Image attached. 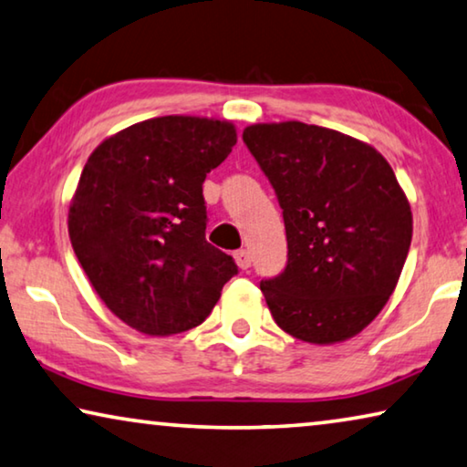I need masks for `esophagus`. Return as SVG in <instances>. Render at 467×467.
I'll return each instance as SVG.
<instances>
[{"instance_id":"34e87169","label":"esophagus","mask_w":467,"mask_h":467,"mask_svg":"<svg viewBox=\"0 0 467 467\" xmlns=\"http://www.w3.org/2000/svg\"><path fill=\"white\" fill-rule=\"evenodd\" d=\"M234 262L241 270H247L252 266V254H249L247 249H239V252H234Z\"/></svg>"}]
</instances>
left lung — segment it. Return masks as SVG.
<instances>
[{
	"instance_id": "8db88e82",
	"label": "left lung",
	"mask_w": 467,
	"mask_h": 467,
	"mask_svg": "<svg viewBox=\"0 0 467 467\" xmlns=\"http://www.w3.org/2000/svg\"><path fill=\"white\" fill-rule=\"evenodd\" d=\"M278 197L289 260L260 283L285 333L329 346L358 336L394 294L413 213L394 170L371 144L302 121L243 130Z\"/></svg>"
}]
</instances>
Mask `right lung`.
<instances>
[{"instance_id": "obj_1", "label": "right lung", "mask_w": 467, "mask_h": 467, "mask_svg": "<svg viewBox=\"0 0 467 467\" xmlns=\"http://www.w3.org/2000/svg\"><path fill=\"white\" fill-rule=\"evenodd\" d=\"M236 144L233 121L167 115L96 146L68 205L83 273L117 318L150 337L194 329L236 275L205 241L203 182Z\"/></svg>"}]
</instances>
